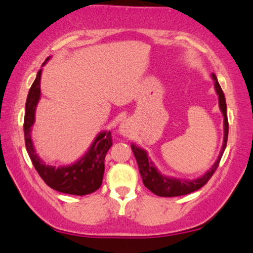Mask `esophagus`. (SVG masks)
Returning <instances> with one entry per match:
<instances>
[{
	"mask_svg": "<svg viewBox=\"0 0 253 253\" xmlns=\"http://www.w3.org/2000/svg\"><path fill=\"white\" fill-rule=\"evenodd\" d=\"M119 133L123 136H126V137L130 136V134H132V127H130V123L128 120H125L120 124Z\"/></svg>",
	"mask_w": 253,
	"mask_h": 253,
	"instance_id": "esophagus-1",
	"label": "esophagus"
}]
</instances>
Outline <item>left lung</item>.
<instances>
[{
  "instance_id": "1",
  "label": "left lung",
  "mask_w": 253,
  "mask_h": 253,
  "mask_svg": "<svg viewBox=\"0 0 253 253\" xmlns=\"http://www.w3.org/2000/svg\"><path fill=\"white\" fill-rule=\"evenodd\" d=\"M211 80L214 81V89L218 97V107H220L222 116H223V143H222L220 154H218L215 163L211 166L210 170L206 171V172L203 174V176L195 178V179H183V178L166 176V174H163L157 169L154 162L151 161V158L148 156L147 150L136 146L135 143L130 144L134 156L136 158L137 167H139V171L141 177H142L144 186L149 188L153 193L158 195V197H179V195L192 193V192L203 187L204 185L210 180V178L213 176L215 170L217 169L222 155H223L225 147H227L229 125L224 93L222 91L220 84L217 82L216 76H215L214 74H211Z\"/></svg>"
}]
</instances>
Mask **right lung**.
<instances>
[{"label": "right lung", "mask_w": 253, "mask_h": 253, "mask_svg": "<svg viewBox=\"0 0 253 253\" xmlns=\"http://www.w3.org/2000/svg\"><path fill=\"white\" fill-rule=\"evenodd\" d=\"M50 59L48 56L42 63L43 67ZM42 68L37 74V77L26 98L25 116H24V136L25 146L33 167L38 171L42 180L53 190L66 194L85 195L98 190L102 185L104 170H105L106 153L112 146V136L110 130H102L97 134L95 140L90 144L89 149L80 160L69 166L54 167L43 162L33 144L31 136L32 126L36 121V110L38 105L42 90H40V80H42Z\"/></svg>", "instance_id": "right-lung-1"}]
</instances>
